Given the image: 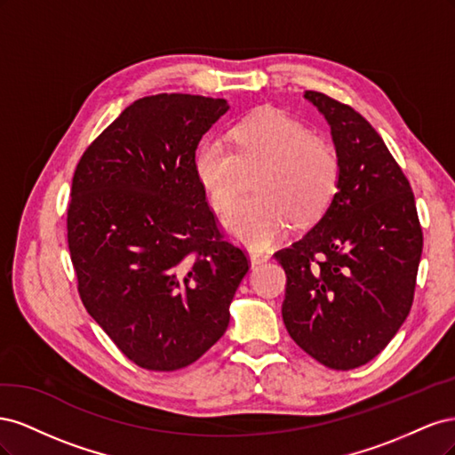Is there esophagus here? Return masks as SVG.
<instances>
[{"label": "esophagus", "instance_id": "34e87169", "mask_svg": "<svg viewBox=\"0 0 455 455\" xmlns=\"http://www.w3.org/2000/svg\"><path fill=\"white\" fill-rule=\"evenodd\" d=\"M249 258H251V266L252 267H256V266H259V264H264V261H267V254H264V252H256V251H252L251 254H249Z\"/></svg>", "mask_w": 455, "mask_h": 455}]
</instances>
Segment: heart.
<instances>
[{
  "mask_svg": "<svg viewBox=\"0 0 455 455\" xmlns=\"http://www.w3.org/2000/svg\"><path fill=\"white\" fill-rule=\"evenodd\" d=\"M235 151L220 139L201 144L194 171L216 211L237 196L243 169L261 167L258 196L237 201L222 224L229 235L252 251H264L298 222H313L332 203L339 182L336 151L279 109H259L231 131Z\"/></svg>",
  "mask_w": 455,
  "mask_h": 455,
  "instance_id": "1",
  "label": "heart"
}]
</instances>
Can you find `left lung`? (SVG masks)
<instances>
[{
  "label": "left lung",
  "instance_id": "obj_1",
  "mask_svg": "<svg viewBox=\"0 0 455 455\" xmlns=\"http://www.w3.org/2000/svg\"><path fill=\"white\" fill-rule=\"evenodd\" d=\"M304 99L330 125L339 182L319 222L275 254L286 273L283 321L315 361L351 370L406 321L423 233L411 188L376 129L323 92Z\"/></svg>",
  "mask_w": 455,
  "mask_h": 455
}]
</instances>
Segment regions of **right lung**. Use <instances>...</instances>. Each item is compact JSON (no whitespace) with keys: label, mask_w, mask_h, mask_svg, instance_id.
<instances>
[{"label":"right lung","mask_w":455,"mask_h":455,"mask_svg":"<svg viewBox=\"0 0 455 455\" xmlns=\"http://www.w3.org/2000/svg\"><path fill=\"white\" fill-rule=\"evenodd\" d=\"M224 99L156 94L127 106L79 159L68 246L79 296L146 370L196 363L224 336L249 271L222 239L194 159Z\"/></svg>","instance_id":"obj_1"}]
</instances>
